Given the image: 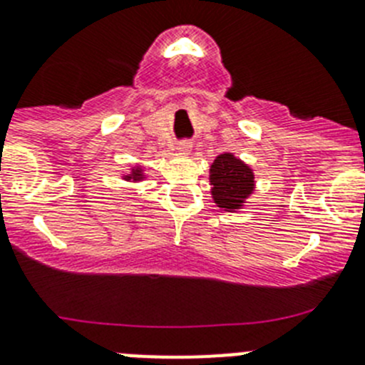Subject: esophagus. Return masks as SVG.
Segmentation results:
<instances>
[{"label":"esophagus","mask_w":365,"mask_h":365,"mask_svg":"<svg viewBox=\"0 0 365 365\" xmlns=\"http://www.w3.org/2000/svg\"><path fill=\"white\" fill-rule=\"evenodd\" d=\"M178 154H183V156H189L190 154V150H192V143H189V142H183V143H180L178 145Z\"/></svg>","instance_id":"esophagus-1"}]
</instances>
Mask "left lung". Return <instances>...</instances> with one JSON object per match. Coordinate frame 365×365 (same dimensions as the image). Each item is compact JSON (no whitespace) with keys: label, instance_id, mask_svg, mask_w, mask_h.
I'll use <instances>...</instances> for the list:
<instances>
[{"label":"left lung","instance_id":"obj_1","mask_svg":"<svg viewBox=\"0 0 365 365\" xmlns=\"http://www.w3.org/2000/svg\"><path fill=\"white\" fill-rule=\"evenodd\" d=\"M211 196L222 211L244 209L256 189L255 170L232 153L218 154L209 169Z\"/></svg>","mask_w":365,"mask_h":365}]
</instances>
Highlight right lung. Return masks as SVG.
I'll return each mask as SVG.
<instances>
[{"label": "right lung", "mask_w": 365, "mask_h": 365, "mask_svg": "<svg viewBox=\"0 0 365 365\" xmlns=\"http://www.w3.org/2000/svg\"><path fill=\"white\" fill-rule=\"evenodd\" d=\"M145 178H147L145 167L140 165V163H136V165H130L129 173L121 175V180H125V182H130V183H140V182H143Z\"/></svg>", "instance_id": "1"}]
</instances>
